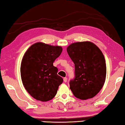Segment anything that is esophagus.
Masks as SVG:
<instances>
[{"instance_id":"1","label":"esophagus","mask_w":125,"mask_h":125,"mask_svg":"<svg viewBox=\"0 0 125 125\" xmlns=\"http://www.w3.org/2000/svg\"><path fill=\"white\" fill-rule=\"evenodd\" d=\"M64 82H67V78H66V77L64 78Z\"/></svg>"}]
</instances>
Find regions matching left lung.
<instances>
[{
  "instance_id": "8db88e82",
  "label": "left lung",
  "mask_w": 125,
  "mask_h": 125,
  "mask_svg": "<svg viewBox=\"0 0 125 125\" xmlns=\"http://www.w3.org/2000/svg\"><path fill=\"white\" fill-rule=\"evenodd\" d=\"M67 52L75 65L74 78L69 81L73 95L82 100L94 97L105 81L106 64L102 52L94 43L82 42L70 44Z\"/></svg>"
}]
</instances>
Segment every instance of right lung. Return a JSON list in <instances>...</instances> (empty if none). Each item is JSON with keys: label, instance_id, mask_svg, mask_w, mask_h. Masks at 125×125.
Returning <instances> with one entry per match:
<instances>
[{"label": "right lung", "instance_id": "add662e5", "mask_svg": "<svg viewBox=\"0 0 125 125\" xmlns=\"http://www.w3.org/2000/svg\"><path fill=\"white\" fill-rule=\"evenodd\" d=\"M62 51L61 47L39 42L32 44L25 53L21 65V79L34 99L47 102L56 95L63 79L57 74L58 69L53 63Z\"/></svg>", "mask_w": 125, "mask_h": 125}]
</instances>
